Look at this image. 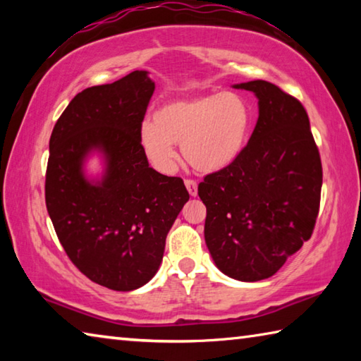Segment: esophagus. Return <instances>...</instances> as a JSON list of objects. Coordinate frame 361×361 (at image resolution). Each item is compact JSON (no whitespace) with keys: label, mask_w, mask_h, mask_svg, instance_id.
I'll return each mask as SVG.
<instances>
[{"label":"esophagus","mask_w":361,"mask_h":361,"mask_svg":"<svg viewBox=\"0 0 361 361\" xmlns=\"http://www.w3.org/2000/svg\"><path fill=\"white\" fill-rule=\"evenodd\" d=\"M185 185H186L188 192L191 194L192 197H195V195H197V183H195L194 180H186Z\"/></svg>","instance_id":"obj_1"}]
</instances>
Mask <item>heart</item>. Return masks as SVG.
<instances>
[{
  "mask_svg": "<svg viewBox=\"0 0 361 361\" xmlns=\"http://www.w3.org/2000/svg\"><path fill=\"white\" fill-rule=\"evenodd\" d=\"M252 127V111L239 94L219 92L166 102L154 119L140 127V146L162 173L173 172L183 156L202 172L229 167L242 154Z\"/></svg>",
  "mask_w": 361,
  "mask_h": 361,
  "instance_id": "obj_1",
  "label": "heart"
}]
</instances>
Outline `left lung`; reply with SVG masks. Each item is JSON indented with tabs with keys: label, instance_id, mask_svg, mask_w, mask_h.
Listing matches in <instances>:
<instances>
[{
	"label": "left lung",
	"instance_id": "8db88e82",
	"mask_svg": "<svg viewBox=\"0 0 361 361\" xmlns=\"http://www.w3.org/2000/svg\"><path fill=\"white\" fill-rule=\"evenodd\" d=\"M258 99V121L237 161L207 175L205 243L215 266L240 282L272 277L312 235L322 162L307 113L262 79L232 85Z\"/></svg>",
	"mask_w": 361,
	"mask_h": 361
}]
</instances>
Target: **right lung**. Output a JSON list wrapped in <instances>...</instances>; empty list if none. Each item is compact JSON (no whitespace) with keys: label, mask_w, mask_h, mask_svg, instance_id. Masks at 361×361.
Instances as JSON below:
<instances>
[{"label":"right lung","mask_w":361,"mask_h":361,"mask_svg":"<svg viewBox=\"0 0 361 361\" xmlns=\"http://www.w3.org/2000/svg\"><path fill=\"white\" fill-rule=\"evenodd\" d=\"M154 92L148 71L94 85L70 102L49 142L46 207L79 271L109 290L149 282L170 228L189 200L185 183L149 167L140 127ZM100 155L99 177L85 164Z\"/></svg>","instance_id":"1"}]
</instances>
